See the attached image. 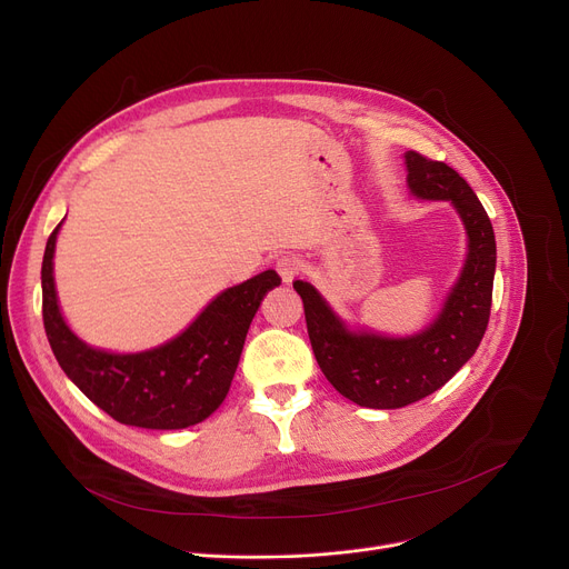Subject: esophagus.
I'll list each match as a JSON object with an SVG mask.
<instances>
[{
    "label": "esophagus",
    "instance_id": "esophagus-1",
    "mask_svg": "<svg viewBox=\"0 0 569 569\" xmlns=\"http://www.w3.org/2000/svg\"><path fill=\"white\" fill-rule=\"evenodd\" d=\"M277 272L281 274L283 283L295 281V279L299 277V272H301L299 258H295V256H279V258H277Z\"/></svg>",
    "mask_w": 569,
    "mask_h": 569
}]
</instances>
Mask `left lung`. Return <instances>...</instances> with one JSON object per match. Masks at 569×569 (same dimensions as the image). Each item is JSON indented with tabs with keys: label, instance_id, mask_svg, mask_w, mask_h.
I'll return each mask as SVG.
<instances>
[{
	"label": "left lung",
	"instance_id": "obj_1",
	"mask_svg": "<svg viewBox=\"0 0 569 569\" xmlns=\"http://www.w3.org/2000/svg\"><path fill=\"white\" fill-rule=\"evenodd\" d=\"M405 162L411 192L421 199L450 201L469 236L462 277L435 325L409 338L352 333L311 283H292L305 301L307 329L320 370L340 396L370 409L407 407L441 389L478 350L495 288V229L469 182L446 162L416 150H407Z\"/></svg>",
	"mask_w": 569,
	"mask_h": 569
}]
</instances>
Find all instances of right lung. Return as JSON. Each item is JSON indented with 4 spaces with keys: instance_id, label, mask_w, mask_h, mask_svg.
I'll return each instance as SVG.
<instances>
[{
    "instance_id": "1",
    "label": "right lung",
    "mask_w": 569,
    "mask_h": 569,
    "mask_svg": "<svg viewBox=\"0 0 569 569\" xmlns=\"http://www.w3.org/2000/svg\"><path fill=\"white\" fill-rule=\"evenodd\" d=\"M59 226L48 238L41 268L43 325L50 348L74 387L126 426L180 430L208 419L231 389L249 325L264 292L279 286L281 277L268 270L223 290L162 348L109 355L84 346L61 318L52 277Z\"/></svg>"
}]
</instances>
